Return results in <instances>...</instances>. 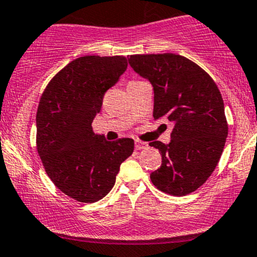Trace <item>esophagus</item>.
I'll list each match as a JSON object with an SVG mask.
<instances>
[{"instance_id":"1","label":"esophagus","mask_w":257,"mask_h":257,"mask_svg":"<svg viewBox=\"0 0 257 257\" xmlns=\"http://www.w3.org/2000/svg\"><path fill=\"white\" fill-rule=\"evenodd\" d=\"M148 147L147 143H144V142H141V141H137L136 142V149L137 150H142V149H145V148Z\"/></svg>"}]
</instances>
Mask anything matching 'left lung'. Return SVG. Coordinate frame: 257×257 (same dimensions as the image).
Here are the masks:
<instances>
[{"instance_id":"8db88e82","label":"left lung","mask_w":257,"mask_h":257,"mask_svg":"<svg viewBox=\"0 0 257 257\" xmlns=\"http://www.w3.org/2000/svg\"><path fill=\"white\" fill-rule=\"evenodd\" d=\"M128 61L152 83L154 119L174 124L169 144H149L162 155V167L150 174V180L160 191L188 195L212 174L226 142L227 121L219 88L201 67L180 54H134Z\"/></svg>"}]
</instances>
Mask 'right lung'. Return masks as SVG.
<instances>
[{"label":"right lung","instance_id":"obj_1","mask_svg":"<svg viewBox=\"0 0 257 257\" xmlns=\"http://www.w3.org/2000/svg\"><path fill=\"white\" fill-rule=\"evenodd\" d=\"M126 67L123 56L79 57L51 79L41 97L36 116L38 154L54 185L80 203L104 198L134 150L133 139L108 142L92 128L104 93Z\"/></svg>","mask_w":257,"mask_h":257}]
</instances>
